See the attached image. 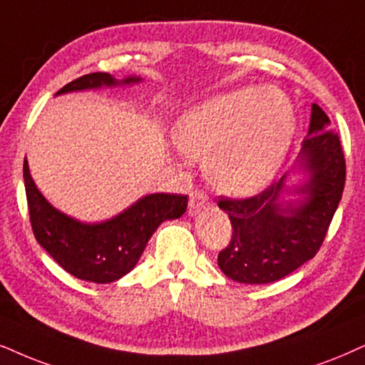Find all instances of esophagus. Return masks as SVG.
Instances as JSON below:
<instances>
[{
    "mask_svg": "<svg viewBox=\"0 0 365 365\" xmlns=\"http://www.w3.org/2000/svg\"><path fill=\"white\" fill-rule=\"evenodd\" d=\"M209 207V198L204 192H192L190 202H188V215H197Z\"/></svg>",
    "mask_w": 365,
    "mask_h": 365,
    "instance_id": "esophagus-1",
    "label": "esophagus"
}]
</instances>
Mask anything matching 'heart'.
I'll return each mask as SVG.
<instances>
[{
	"instance_id": "heart-1",
	"label": "heart",
	"mask_w": 365,
	"mask_h": 365,
	"mask_svg": "<svg viewBox=\"0 0 365 365\" xmlns=\"http://www.w3.org/2000/svg\"><path fill=\"white\" fill-rule=\"evenodd\" d=\"M294 128V108L284 92L242 87L185 110L173 124L172 140L188 158L205 163L214 188L246 198L273 182Z\"/></svg>"
}]
</instances>
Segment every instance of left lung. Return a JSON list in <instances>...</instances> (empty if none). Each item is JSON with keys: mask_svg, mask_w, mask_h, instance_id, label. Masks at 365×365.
<instances>
[{"mask_svg": "<svg viewBox=\"0 0 365 365\" xmlns=\"http://www.w3.org/2000/svg\"><path fill=\"white\" fill-rule=\"evenodd\" d=\"M344 185L340 140L329 116L312 104L307 140L292 170L259 195L219 202L234 229L217 257L222 273L237 283L266 284L310 261L324 242Z\"/></svg>", "mask_w": 365, "mask_h": 365, "instance_id": "left-lung-1", "label": "left lung"}]
</instances>
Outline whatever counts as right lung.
Returning <instances> with one entry per match:
<instances>
[{
	"mask_svg": "<svg viewBox=\"0 0 365 365\" xmlns=\"http://www.w3.org/2000/svg\"><path fill=\"white\" fill-rule=\"evenodd\" d=\"M143 77L116 79L106 72L87 73L62 87L55 96L141 84ZM26 200L36 241L67 273L91 283L108 284L126 276L145 251L146 244L165 220L180 219L187 210V195L146 193L131 205L99 222H84L63 214L38 190L23 163Z\"/></svg>",
	"mask_w": 365,
	"mask_h": 365,
	"instance_id": "right-lung-1",
	"label": "right lung"
}]
</instances>
